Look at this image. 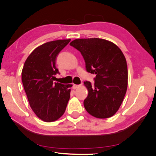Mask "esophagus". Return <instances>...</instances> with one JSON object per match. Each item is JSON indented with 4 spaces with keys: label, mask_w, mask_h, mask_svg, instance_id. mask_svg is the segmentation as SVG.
<instances>
[{
    "label": "esophagus",
    "mask_w": 156,
    "mask_h": 156,
    "mask_svg": "<svg viewBox=\"0 0 156 156\" xmlns=\"http://www.w3.org/2000/svg\"><path fill=\"white\" fill-rule=\"evenodd\" d=\"M80 87V85H78V84H73L72 88H73V89H77L78 88H79Z\"/></svg>",
    "instance_id": "esophagus-1"
}]
</instances>
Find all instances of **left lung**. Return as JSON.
<instances>
[{
    "instance_id": "left-lung-1",
    "label": "left lung",
    "mask_w": 156,
    "mask_h": 156,
    "mask_svg": "<svg viewBox=\"0 0 156 156\" xmlns=\"http://www.w3.org/2000/svg\"><path fill=\"white\" fill-rule=\"evenodd\" d=\"M69 45L80 51L87 71L96 74L94 85L84 82L88 91L85 109L99 119L113 116L123 101L128 84L127 61L122 51L112 42L99 38L77 39Z\"/></svg>"
}]
</instances>
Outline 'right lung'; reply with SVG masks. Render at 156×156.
<instances>
[{
    "mask_svg": "<svg viewBox=\"0 0 156 156\" xmlns=\"http://www.w3.org/2000/svg\"><path fill=\"white\" fill-rule=\"evenodd\" d=\"M70 39H59L39 45L28 56L21 73L22 82L31 109L41 120L53 122L64 115L72 84L54 83L56 58Z\"/></svg>",
    "mask_w": 156,
    "mask_h": 156,
    "instance_id": "add662e5",
    "label": "right lung"
}]
</instances>
